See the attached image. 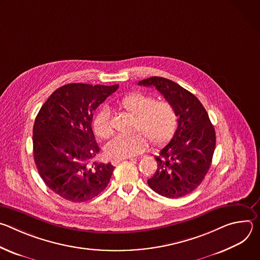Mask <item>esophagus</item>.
I'll list each match as a JSON object with an SVG mask.
<instances>
[{
	"mask_svg": "<svg viewBox=\"0 0 260 260\" xmlns=\"http://www.w3.org/2000/svg\"><path fill=\"white\" fill-rule=\"evenodd\" d=\"M126 158H122V159H114V160H112V165L113 166H117L119 162H121V161H123V160H125ZM129 159H134V158H129Z\"/></svg>",
	"mask_w": 260,
	"mask_h": 260,
	"instance_id": "34e87169",
	"label": "esophagus"
}]
</instances>
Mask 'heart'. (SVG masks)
Returning <instances> with one entry per match:
<instances>
[{
  "label": "heart",
  "instance_id": "1",
  "mask_svg": "<svg viewBox=\"0 0 260 260\" xmlns=\"http://www.w3.org/2000/svg\"><path fill=\"white\" fill-rule=\"evenodd\" d=\"M118 106L135 116L132 135H119L105 147L108 157L122 159L135 156L146 149L148 140L155 147L167 144L174 136L178 125V114L174 105L166 100L155 101L152 95L132 92L118 100ZM93 131L102 139L113 133L107 109H101L92 121Z\"/></svg>",
  "mask_w": 260,
  "mask_h": 260
}]
</instances>
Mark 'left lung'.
Returning a JSON list of instances; mask_svg holds the SVG:
<instances>
[{"label":"left lung","mask_w":260,"mask_h":260,"mask_svg":"<svg viewBox=\"0 0 260 260\" xmlns=\"http://www.w3.org/2000/svg\"><path fill=\"white\" fill-rule=\"evenodd\" d=\"M138 85L154 86L178 114L175 135L155 156L157 169L147 183L169 199L187 196L199 187L211 167L216 145L214 126L199 99L178 83L154 76Z\"/></svg>","instance_id":"left-lung-1"}]
</instances>
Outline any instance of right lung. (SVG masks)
<instances>
[{"label":"right lung","mask_w":260,"mask_h":260,"mask_svg":"<svg viewBox=\"0 0 260 260\" xmlns=\"http://www.w3.org/2000/svg\"><path fill=\"white\" fill-rule=\"evenodd\" d=\"M118 86L66 84L48 98L35 119L37 170L47 186L67 201L82 203L98 197L112 176L115 167L93 161L100 147L91 121L93 111Z\"/></svg>","instance_id":"right-lung-1"}]
</instances>
